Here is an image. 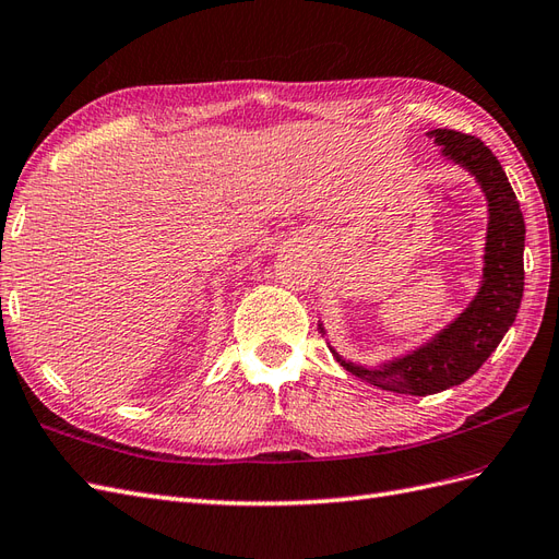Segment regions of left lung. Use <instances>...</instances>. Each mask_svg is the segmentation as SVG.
I'll list each match as a JSON object with an SVG mask.
<instances>
[{
  "mask_svg": "<svg viewBox=\"0 0 559 559\" xmlns=\"http://www.w3.org/2000/svg\"><path fill=\"white\" fill-rule=\"evenodd\" d=\"M441 146L447 160L461 165L477 179L489 210L484 242V269L479 290L457 317L429 337L425 345L380 366L352 364L331 347L335 361L380 390L427 396L461 384L489 359L500 340L518 317L524 293V217L506 177L489 146L469 134L453 130L427 132ZM319 331L325 328L319 321Z\"/></svg>",
  "mask_w": 559,
  "mask_h": 559,
  "instance_id": "8db88e82",
  "label": "left lung"
}]
</instances>
